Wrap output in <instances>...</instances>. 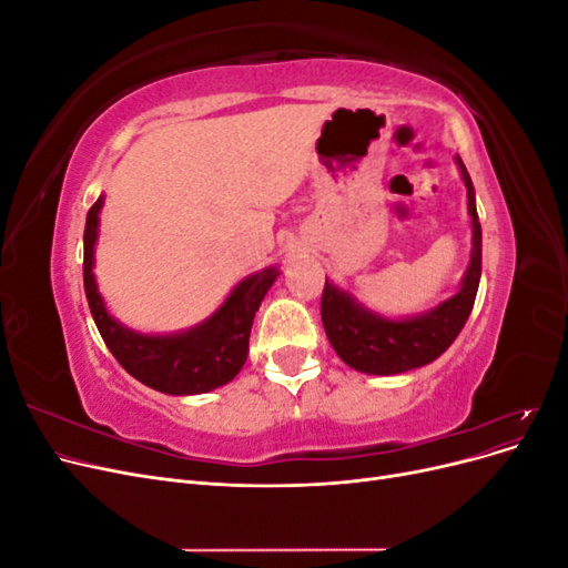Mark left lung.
I'll list each match as a JSON object with an SVG mask.
<instances>
[{"label": "left lung", "mask_w": 568, "mask_h": 568, "mask_svg": "<svg viewBox=\"0 0 568 568\" xmlns=\"http://www.w3.org/2000/svg\"><path fill=\"white\" fill-rule=\"evenodd\" d=\"M471 217V255L453 296L417 315L388 317L359 303L351 291L326 280L322 294V324L336 355L363 374L390 376L434 363L467 324L480 282V222L476 192L462 159L455 156Z\"/></svg>", "instance_id": "left-lung-1"}]
</instances>
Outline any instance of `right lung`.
I'll use <instances>...</instances> for the list:
<instances>
[{"label": "right lung", "mask_w": 568, "mask_h": 568, "mask_svg": "<svg viewBox=\"0 0 568 568\" xmlns=\"http://www.w3.org/2000/svg\"><path fill=\"white\" fill-rule=\"evenodd\" d=\"M104 199H97L84 222L82 274L94 324L113 357L136 382L168 395H196L230 384L246 363L253 317L282 274L280 267L270 265L239 280L227 298L194 326L170 334L136 332L109 313L97 284L94 248Z\"/></svg>", "instance_id": "right-lung-1"}]
</instances>
